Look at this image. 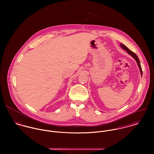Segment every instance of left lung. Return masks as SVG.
Listing matches in <instances>:
<instances>
[{
	"label": "left lung",
	"instance_id": "left-lung-1",
	"mask_svg": "<svg viewBox=\"0 0 154 154\" xmlns=\"http://www.w3.org/2000/svg\"><path fill=\"white\" fill-rule=\"evenodd\" d=\"M120 46H121V47L123 48V49H124L125 50H126V51H127V53L129 54H130L131 56H132V57L134 59V60L136 61V62H137V65L139 66V70H140V74H141V76H142V68H141V66H140V61H139V58H138V57L137 56V55L134 53H133V51H131L126 45H125L124 44H120Z\"/></svg>",
	"mask_w": 154,
	"mask_h": 154
}]
</instances>
